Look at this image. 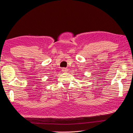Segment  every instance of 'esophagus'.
<instances>
[{"mask_svg":"<svg viewBox=\"0 0 133 133\" xmlns=\"http://www.w3.org/2000/svg\"><path fill=\"white\" fill-rule=\"evenodd\" d=\"M68 69H66V68H63L62 69V72H68Z\"/></svg>","mask_w":133,"mask_h":133,"instance_id":"esophagus-1","label":"esophagus"}]
</instances>
